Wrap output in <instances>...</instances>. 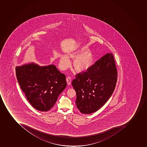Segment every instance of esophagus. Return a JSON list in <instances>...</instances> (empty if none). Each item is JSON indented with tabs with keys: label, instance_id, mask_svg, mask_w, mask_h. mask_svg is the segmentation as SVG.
Here are the masks:
<instances>
[{
	"label": "esophagus",
	"instance_id": "obj_1",
	"mask_svg": "<svg viewBox=\"0 0 147 147\" xmlns=\"http://www.w3.org/2000/svg\"><path fill=\"white\" fill-rule=\"evenodd\" d=\"M66 80H67V85H70L71 84V78L70 77H68L66 79Z\"/></svg>",
	"mask_w": 147,
	"mask_h": 147
}]
</instances>
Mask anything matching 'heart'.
Segmentation results:
<instances>
[{
    "label": "heart",
    "mask_w": 147,
    "mask_h": 147,
    "mask_svg": "<svg viewBox=\"0 0 147 147\" xmlns=\"http://www.w3.org/2000/svg\"><path fill=\"white\" fill-rule=\"evenodd\" d=\"M68 56L73 59L76 58L74 61V66L75 69L79 72L88 69L93 62V54L86 47H83L78 51L70 53ZM69 58L67 56H61L59 59V67L62 70L66 69L69 65Z\"/></svg>",
    "instance_id": "obj_1"
}]
</instances>
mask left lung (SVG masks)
I'll use <instances>...</instances> for the list:
<instances>
[{"instance_id": "left-lung-1", "label": "left lung", "mask_w": 147, "mask_h": 147, "mask_svg": "<svg viewBox=\"0 0 147 147\" xmlns=\"http://www.w3.org/2000/svg\"><path fill=\"white\" fill-rule=\"evenodd\" d=\"M117 80L112 53L105 54L88 71L77 74L72 85L76 93L75 103L80 112L90 114L99 110L114 92Z\"/></svg>"}]
</instances>
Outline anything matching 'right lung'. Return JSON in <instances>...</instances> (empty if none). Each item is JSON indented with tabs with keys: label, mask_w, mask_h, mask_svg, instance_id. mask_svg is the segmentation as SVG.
<instances>
[{
	"label": "right lung",
	"mask_w": 147,
	"mask_h": 147,
	"mask_svg": "<svg viewBox=\"0 0 147 147\" xmlns=\"http://www.w3.org/2000/svg\"><path fill=\"white\" fill-rule=\"evenodd\" d=\"M16 76L27 100L37 110H50L67 86L65 76L54 65L34 62L16 67Z\"/></svg>",
	"instance_id": "right-lung-1"
}]
</instances>
